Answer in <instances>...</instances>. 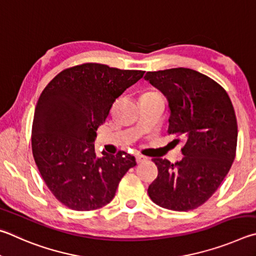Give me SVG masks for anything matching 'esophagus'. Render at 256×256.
<instances>
[{"label": "esophagus", "mask_w": 256, "mask_h": 256, "mask_svg": "<svg viewBox=\"0 0 256 256\" xmlns=\"http://www.w3.org/2000/svg\"><path fill=\"white\" fill-rule=\"evenodd\" d=\"M147 160V158H145V156H142V155H137L136 156V162H137V164H140V163H142L144 162V160Z\"/></svg>", "instance_id": "1"}]
</instances>
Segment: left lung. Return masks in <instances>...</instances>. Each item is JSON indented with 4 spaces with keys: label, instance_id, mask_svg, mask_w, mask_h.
<instances>
[{
    "label": "left lung",
    "instance_id": "8db88e82",
    "mask_svg": "<svg viewBox=\"0 0 256 256\" xmlns=\"http://www.w3.org/2000/svg\"><path fill=\"white\" fill-rule=\"evenodd\" d=\"M145 80L168 98V135L184 142L180 162L152 160L158 174L147 192L162 208L194 210L216 192L234 162L238 132L234 106L220 84L194 70L147 72Z\"/></svg>",
    "mask_w": 256,
    "mask_h": 256
}]
</instances>
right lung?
Listing matches in <instances>:
<instances>
[{"mask_svg": "<svg viewBox=\"0 0 256 256\" xmlns=\"http://www.w3.org/2000/svg\"><path fill=\"white\" fill-rule=\"evenodd\" d=\"M144 73L84 62L62 70L40 94L32 155L48 189L67 208L90 212L109 204L121 178L136 165L124 150L98 158L93 142L116 98Z\"/></svg>", "mask_w": 256, "mask_h": 256, "instance_id": "right-lung-1", "label": "right lung"}]
</instances>
